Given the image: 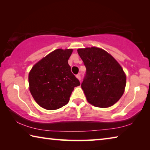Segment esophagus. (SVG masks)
Instances as JSON below:
<instances>
[{
  "mask_svg": "<svg viewBox=\"0 0 150 150\" xmlns=\"http://www.w3.org/2000/svg\"><path fill=\"white\" fill-rule=\"evenodd\" d=\"M76 77H77L79 80L81 81V75H80V74H77V75H76Z\"/></svg>",
  "mask_w": 150,
  "mask_h": 150,
  "instance_id": "esophagus-1",
  "label": "esophagus"
}]
</instances>
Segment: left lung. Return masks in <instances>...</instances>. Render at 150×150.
Here are the masks:
<instances>
[{
	"label": "left lung",
	"mask_w": 150,
	"mask_h": 150,
	"mask_svg": "<svg viewBox=\"0 0 150 150\" xmlns=\"http://www.w3.org/2000/svg\"><path fill=\"white\" fill-rule=\"evenodd\" d=\"M86 67L81 87L88 103L107 108L120 99L124 92L126 77L122 68L112 56L100 48L79 49Z\"/></svg>",
	"instance_id": "left-lung-1"
}]
</instances>
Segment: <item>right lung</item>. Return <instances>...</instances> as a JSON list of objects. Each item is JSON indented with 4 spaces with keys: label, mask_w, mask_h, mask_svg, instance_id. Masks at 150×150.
Instances as JSON below:
<instances>
[{
    "label": "right lung",
    "mask_w": 150,
    "mask_h": 150,
    "mask_svg": "<svg viewBox=\"0 0 150 150\" xmlns=\"http://www.w3.org/2000/svg\"><path fill=\"white\" fill-rule=\"evenodd\" d=\"M73 50L57 49L38 62L28 76L30 91L38 105L56 110L67 105L75 87L80 85L68 59Z\"/></svg>",
    "instance_id": "right-lung-1"
}]
</instances>
